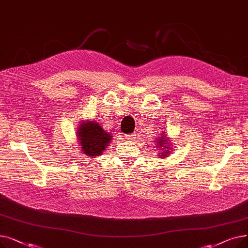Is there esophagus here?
<instances>
[{
	"instance_id": "obj_1",
	"label": "esophagus",
	"mask_w": 248,
	"mask_h": 248,
	"mask_svg": "<svg viewBox=\"0 0 248 248\" xmlns=\"http://www.w3.org/2000/svg\"><path fill=\"white\" fill-rule=\"evenodd\" d=\"M136 134H129V135H125V139L128 140H134L136 139Z\"/></svg>"
}]
</instances>
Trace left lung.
<instances>
[{"label":"left lung","mask_w":248,"mask_h":248,"mask_svg":"<svg viewBox=\"0 0 248 248\" xmlns=\"http://www.w3.org/2000/svg\"><path fill=\"white\" fill-rule=\"evenodd\" d=\"M157 141V147H159V148H161V149H163V150H165V151H163L162 153H159L160 155V157L163 159V158H165L166 155H168L169 154L171 153V151H170V149H171V147H170V142H169V140H167V138L166 137H164V136H161V137H159L158 138V140H155ZM169 147V149H168L167 148Z\"/></svg>","instance_id":"1"}]
</instances>
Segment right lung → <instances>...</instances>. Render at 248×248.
Listing matches in <instances>:
<instances>
[{"label": "right lung", "instance_id": "right-lung-1", "mask_svg": "<svg viewBox=\"0 0 248 248\" xmlns=\"http://www.w3.org/2000/svg\"><path fill=\"white\" fill-rule=\"evenodd\" d=\"M77 139L79 140L78 145H80L82 152L89 157L95 158L109 145L112 137L98 123L86 121L80 123L78 126Z\"/></svg>", "mask_w": 248, "mask_h": 248}]
</instances>
